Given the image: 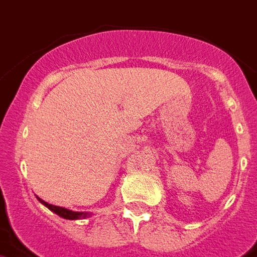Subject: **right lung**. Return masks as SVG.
Listing matches in <instances>:
<instances>
[{
  "mask_svg": "<svg viewBox=\"0 0 257 257\" xmlns=\"http://www.w3.org/2000/svg\"><path fill=\"white\" fill-rule=\"evenodd\" d=\"M38 201L41 202L42 204H45L46 207L50 208L51 211H54L55 214H58L59 216L64 219H71V220H75V219H83V218H87L89 216L87 212H75V211H71V210H67V208H63V207H59V206H53V204L47 203V202L42 201L41 198H38Z\"/></svg>",
  "mask_w": 257,
  "mask_h": 257,
  "instance_id": "right-lung-1",
  "label": "right lung"
}]
</instances>
